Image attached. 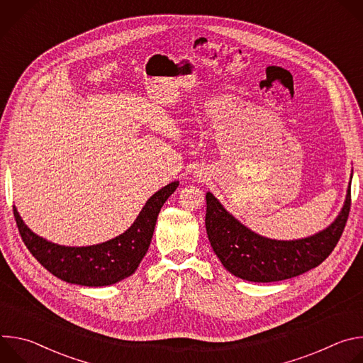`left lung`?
<instances>
[{"label": "left lung", "instance_id": "left-lung-1", "mask_svg": "<svg viewBox=\"0 0 363 363\" xmlns=\"http://www.w3.org/2000/svg\"><path fill=\"white\" fill-rule=\"evenodd\" d=\"M352 179V175H350ZM205 228L223 266L235 277L254 283L300 276L323 263L336 247L350 210V182L342 210L325 230L298 240H273L251 231L206 192Z\"/></svg>", "mask_w": 363, "mask_h": 363}]
</instances>
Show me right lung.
<instances>
[{
  "label": "right lung",
  "instance_id": "1",
  "mask_svg": "<svg viewBox=\"0 0 363 363\" xmlns=\"http://www.w3.org/2000/svg\"><path fill=\"white\" fill-rule=\"evenodd\" d=\"M178 185L179 182L174 181L155 192L123 234L87 247L51 242L24 224L16 206L13 210L24 244L44 269L70 284L101 287L115 284L136 272L150 245L162 205Z\"/></svg>",
  "mask_w": 363,
  "mask_h": 363
}]
</instances>
